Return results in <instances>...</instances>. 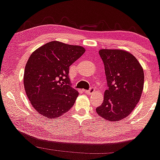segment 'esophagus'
Segmentation results:
<instances>
[{"mask_svg":"<svg viewBox=\"0 0 160 160\" xmlns=\"http://www.w3.org/2000/svg\"><path fill=\"white\" fill-rule=\"evenodd\" d=\"M83 91L86 93H87V94H92L93 93H94V91H95V88H91L90 89H89V90H88V91H86V90H83Z\"/></svg>","mask_w":160,"mask_h":160,"instance_id":"obj_1","label":"esophagus"}]
</instances>
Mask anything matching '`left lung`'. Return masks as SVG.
<instances>
[{"label":"left lung","mask_w":160,"mask_h":160,"mask_svg":"<svg viewBox=\"0 0 160 160\" xmlns=\"http://www.w3.org/2000/svg\"><path fill=\"white\" fill-rule=\"evenodd\" d=\"M105 65L108 89L96 111L102 118L118 121L126 118L139 102L143 89V69L137 58L123 50L99 51Z\"/></svg>","instance_id":"left-lung-1"}]
</instances>
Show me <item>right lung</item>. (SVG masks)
Returning <instances> with one entry per match:
<instances>
[{"mask_svg":"<svg viewBox=\"0 0 160 160\" xmlns=\"http://www.w3.org/2000/svg\"><path fill=\"white\" fill-rule=\"evenodd\" d=\"M85 52L81 46L52 41L31 55L23 81L27 97L38 113L47 118H58L74 105L79 93L71 87L69 69Z\"/></svg>","mask_w":160,"mask_h":160,"instance_id":"add662e5","label":"right lung"}]
</instances>
